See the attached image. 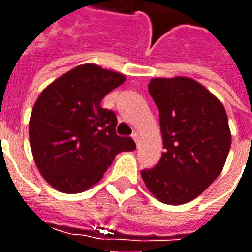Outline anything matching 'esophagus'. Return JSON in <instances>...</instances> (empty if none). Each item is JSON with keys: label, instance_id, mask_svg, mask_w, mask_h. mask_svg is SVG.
I'll return each instance as SVG.
<instances>
[{"label": "esophagus", "instance_id": "obj_1", "mask_svg": "<svg viewBox=\"0 0 252 252\" xmlns=\"http://www.w3.org/2000/svg\"><path fill=\"white\" fill-rule=\"evenodd\" d=\"M132 139H133V140H135V143H136L137 146H139V139H140V137H139V133H137V132H135V133H133V135H132Z\"/></svg>", "mask_w": 252, "mask_h": 252}]
</instances>
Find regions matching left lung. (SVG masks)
Masks as SVG:
<instances>
[{
  "label": "left lung",
  "instance_id": "1",
  "mask_svg": "<svg viewBox=\"0 0 252 252\" xmlns=\"http://www.w3.org/2000/svg\"><path fill=\"white\" fill-rule=\"evenodd\" d=\"M148 92L159 109L164 153L142 178L151 194L182 205L206 190L222 171L231 131L221 101L188 77L153 78Z\"/></svg>",
  "mask_w": 252,
  "mask_h": 252
}]
</instances>
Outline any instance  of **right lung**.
<instances>
[{
	"label": "right lung",
	"instance_id": "add662e5",
	"mask_svg": "<svg viewBox=\"0 0 252 252\" xmlns=\"http://www.w3.org/2000/svg\"><path fill=\"white\" fill-rule=\"evenodd\" d=\"M126 77L94 63L74 67L47 86L30 119V144L41 177L58 191L94 186L117 154L133 151L131 137L116 135L117 119L101 101Z\"/></svg>",
	"mask_w": 252,
	"mask_h": 252
}]
</instances>
